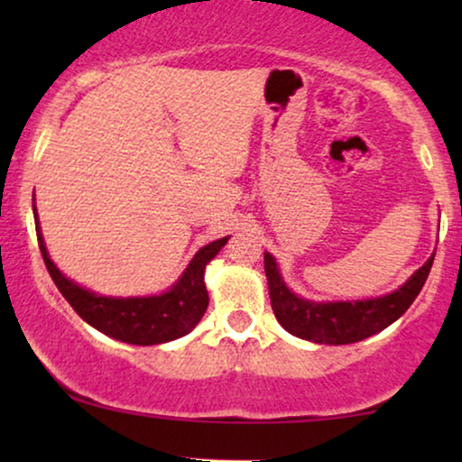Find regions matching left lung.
Listing matches in <instances>:
<instances>
[{"label":"left lung","instance_id":"obj_1","mask_svg":"<svg viewBox=\"0 0 462 462\" xmlns=\"http://www.w3.org/2000/svg\"><path fill=\"white\" fill-rule=\"evenodd\" d=\"M435 256V254H433ZM433 256L395 292L368 300L313 302L296 296L283 283L275 258L264 252L271 307L280 324L294 337L319 345H349L372 337L400 319L425 286Z\"/></svg>","mask_w":462,"mask_h":462}]
</instances>
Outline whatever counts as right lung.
Here are the masks:
<instances>
[{"label":"right lung","mask_w":462,"mask_h":462,"mask_svg":"<svg viewBox=\"0 0 462 462\" xmlns=\"http://www.w3.org/2000/svg\"><path fill=\"white\" fill-rule=\"evenodd\" d=\"M33 212L37 244H40L50 277L69 300V305L75 309V313L92 328H97L98 332L130 345H162L185 337L204 318L208 309V290L204 283L206 264L218 254V250L229 242V237H220L217 242L204 245L168 292L160 296H136V299L134 296L113 299V296H98L97 292L78 286L56 269V264L48 256L46 244H43L35 206Z\"/></svg>","instance_id":"obj_1"}]
</instances>
